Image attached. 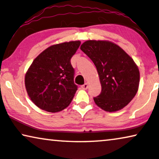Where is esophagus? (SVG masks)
<instances>
[{
  "label": "esophagus",
  "instance_id": "34e87169",
  "mask_svg": "<svg viewBox=\"0 0 159 159\" xmlns=\"http://www.w3.org/2000/svg\"><path fill=\"white\" fill-rule=\"evenodd\" d=\"M88 86H89V85H88V84L86 83V84H84V85L81 86V88L83 89H88Z\"/></svg>",
  "mask_w": 159,
  "mask_h": 159
}]
</instances>
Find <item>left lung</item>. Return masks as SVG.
Instances as JSON below:
<instances>
[{"label": "left lung", "instance_id": "left-lung-1", "mask_svg": "<svg viewBox=\"0 0 159 159\" xmlns=\"http://www.w3.org/2000/svg\"><path fill=\"white\" fill-rule=\"evenodd\" d=\"M97 68L101 92L94 101L106 111L123 108L136 95L139 70L134 59L119 45L108 40H87L81 45Z\"/></svg>", "mask_w": 159, "mask_h": 159}]
</instances>
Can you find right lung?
<instances>
[{
    "instance_id": "right-lung-1",
    "label": "right lung",
    "mask_w": 159,
    "mask_h": 159,
    "mask_svg": "<svg viewBox=\"0 0 159 159\" xmlns=\"http://www.w3.org/2000/svg\"><path fill=\"white\" fill-rule=\"evenodd\" d=\"M81 45L79 40L51 45L34 60L25 75L30 99L46 111L59 112L71 103L78 89L70 59Z\"/></svg>"
}]
</instances>
